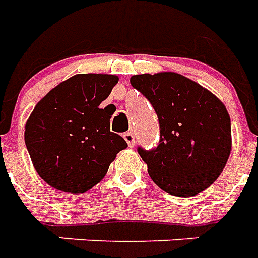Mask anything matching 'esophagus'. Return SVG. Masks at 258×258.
Segmentation results:
<instances>
[{
    "instance_id": "esophagus-1",
    "label": "esophagus",
    "mask_w": 258,
    "mask_h": 258,
    "mask_svg": "<svg viewBox=\"0 0 258 258\" xmlns=\"http://www.w3.org/2000/svg\"><path fill=\"white\" fill-rule=\"evenodd\" d=\"M124 140H125V142L128 144V146H131V148H133V146H134V144H135L134 133H133V131H127V133L124 134Z\"/></svg>"
}]
</instances>
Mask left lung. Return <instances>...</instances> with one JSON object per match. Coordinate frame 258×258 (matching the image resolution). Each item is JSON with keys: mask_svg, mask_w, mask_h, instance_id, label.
<instances>
[{"mask_svg": "<svg viewBox=\"0 0 258 258\" xmlns=\"http://www.w3.org/2000/svg\"><path fill=\"white\" fill-rule=\"evenodd\" d=\"M130 83L159 117L156 149L138 148L153 182L181 198L203 192L221 174L232 148L225 105L207 88L174 72L135 74Z\"/></svg>", "mask_w": 258, "mask_h": 258, "instance_id": "8db88e82", "label": "left lung"}]
</instances>
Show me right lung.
Listing matches in <instances>:
<instances>
[{"mask_svg": "<svg viewBox=\"0 0 258 258\" xmlns=\"http://www.w3.org/2000/svg\"><path fill=\"white\" fill-rule=\"evenodd\" d=\"M114 74H74L48 92L27 118L25 142L37 174L52 188L84 194L101 182L127 142L99 109L117 84Z\"/></svg>", "mask_w": 258, "mask_h": 258, "instance_id": "obj_1", "label": "right lung"}]
</instances>
